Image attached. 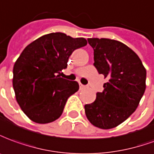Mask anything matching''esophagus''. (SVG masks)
I'll return each instance as SVG.
<instances>
[{"label": "esophagus", "mask_w": 154, "mask_h": 154, "mask_svg": "<svg viewBox=\"0 0 154 154\" xmlns=\"http://www.w3.org/2000/svg\"><path fill=\"white\" fill-rule=\"evenodd\" d=\"M79 87H80V89H84V88H85V85H84L82 84H79Z\"/></svg>", "instance_id": "34e87169"}]
</instances>
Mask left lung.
Wrapping results in <instances>:
<instances>
[{
    "mask_svg": "<svg viewBox=\"0 0 154 154\" xmlns=\"http://www.w3.org/2000/svg\"><path fill=\"white\" fill-rule=\"evenodd\" d=\"M88 42L94 65L108 82L96 100L85 105L86 117L95 127L109 129L136 110L146 89V69L134 51L118 40L89 38Z\"/></svg>",
    "mask_w": 154,
    "mask_h": 154,
    "instance_id": "left-lung-1",
    "label": "left lung"
}]
</instances>
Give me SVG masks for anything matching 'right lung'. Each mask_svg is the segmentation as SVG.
I'll return each instance as SVG.
<instances>
[{
	"mask_svg": "<svg viewBox=\"0 0 154 154\" xmlns=\"http://www.w3.org/2000/svg\"><path fill=\"white\" fill-rule=\"evenodd\" d=\"M86 45L85 38L55 32L38 38L22 51L13 68V88L17 103L31 120L48 124L60 117L79 84L57 74L67 68L73 51Z\"/></svg>",
	"mask_w": 154,
	"mask_h": 154,
	"instance_id": "1",
	"label": "right lung"
}]
</instances>
